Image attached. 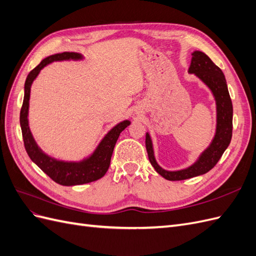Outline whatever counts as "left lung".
<instances>
[{"instance_id": "1", "label": "left lung", "mask_w": 256, "mask_h": 256, "mask_svg": "<svg viewBox=\"0 0 256 256\" xmlns=\"http://www.w3.org/2000/svg\"><path fill=\"white\" fill-rule=\"evenodd\" d=\"M190 74H196L212 90L216 102V131L210 146L200 154L194 164L182 171L168 172L158 166L154 160L150 136L146 134L145 145L152 166L162 177L168 180H184L207 173L218 164L232 140L233 134V104L228 90L226 80L221 69L205 53L194 51L192 53Z\"/></svg>"}]
</instances>
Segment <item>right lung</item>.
<instances>
[{"label": "right lung", "instance_id": "1", "mask_svg": "<svg viewBox=\"0 0 256 256\" xmlns=\"http://www.w3.org/2000/svg\"><path fill=\"white\" fill-rule=\"evenodd\" d=\"M81 54L76 52H63L58 53L54 56L46 58L42 60L40 65L36 66L32 72H30L24 84V98L20 111V126L22 130L23 143H24L26 150L34 164L40 166L42 171L47 174L52 180L62 186H76L83 184L100 180L106 173L110 166L111 157L113 154L114 146L122 131L130 125L129 120H124L116 125L110 130L102 143L99 144L95 152L92 156L81 162H64L52 159L44 154L38 146L36 145L34 138L30 134L28 122V100L30 85L34 79L40 74L42 69L52 63L54 60H79Z\"/></svg>", "mask_w": 256, "mask_h": 256}]
</instances>
